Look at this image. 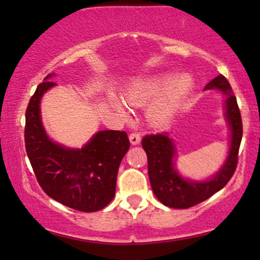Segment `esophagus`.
<instances>
[{"instance_id": "1", "label": "esophagus", "mask_w": 260, "mask_h": 260, "mask_svg": "<svg viewBox=\"0 0 260 260\" xmlns=\"http://www.w3.org/2000/svg\"><path fill=\"white\" fill-rule=\"evenodd\" d=\"M140 134L139 133H132L129 134V141L132 145H138L140 144Z\"/></svg>"}]
</instances>
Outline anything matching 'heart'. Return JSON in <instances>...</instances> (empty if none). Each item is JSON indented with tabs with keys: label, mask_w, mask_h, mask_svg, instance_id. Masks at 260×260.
<instances>
[{
	"label": "heart",
	"mask_w": 260,
	"mask_h": 260,
	"mask_svg": "<svg viewBox=\"0 0 260 260\" xmlns=\"http://www.w3.org/2000/svg\"><path fill=\"white\" fill-rule=\"evenodd\" d=\"M190 85L191 82L186 75H178L172 79L169 75L151 76L131 83L124 89L123 100L127 105L141 107L153 99L147 107L146 117L150 123L162 126L174 117ZM112 105L120 115H127L119 100L113 99Z\"/></svg>",
	"instance_id": "obj_1"
}]
</instances>
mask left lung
Masks as SVG:
<instances>
[{"label": "left lung", "instance_id": "obj_1", "mask_svg": "<svg viewBox=\"0 0 260 260\" xmlns=\"http://www.w3.org/2000/svg\"><path fill=\"white\" fill-rule=\"evenodd\" d=\"M217 89L226 96L224 117L231 129L228 155L221 169L206 181H191L179 175L175 168L176 145L168 133L145 136L141 141L147 154L148 177L154 195L170 208L186 209L203 202L227 184L238 164V152L243 138V122L237 99L226 77L219 75L205 90Z\"/></svg>", "mask_w": 260, "mask_h": 260}]
</instances>
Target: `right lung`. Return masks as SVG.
<instances>
[{
  "label": "right lung",
  "mask_w": 260,
  "mask_h": 260,
  "mask_svg": "<svg viewBox=\"0 0 260 260\" xmlns=\"http://www.w3.org/2000/svg\"><path fill=\"white\" fill-rule=\"evenodd\" d=\"M47 75L26 110L25 144L41 189L51 199L79 212H98L115 196L120 162L131 144L127 133L100 131L82 148L52 141L43 126L41 98L55 85Z\"/></svg>",
  "instance_id": "1"
}]
</instances>
